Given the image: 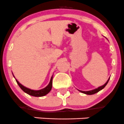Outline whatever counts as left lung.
I'll return each mask as SVG.
<instances>
[{
    "label": "left lung",
    "mask_w": 124,
    "mask_h": 124,
    "mask_svg": "<svg viewBox=\"0 0 124 124\" xmlns=\"http://www.w3.org/2000/svg\"><path fill=\"white\" fill-rule=\"evenodd\" d=\"M109 79H110V78L107 80V81L106 82V83H105L104 85L100 86V87H97V88L95 89L91 90V91H80V90H78V91H79L80 92H82V93H85V94H86V95H93V94H94V93H97V92H98L100 91H101V90H102V89L105 87V86L107 85V84L108 83V81H109Z\"/></svg>",
    "instance_id": "1"
}]
</instances>
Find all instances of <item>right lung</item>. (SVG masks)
Instances as JSON below:
<instances>
[{"instance_id": "obj_1", "label": "right lung", "mask_w": 124, "mask_h": 124, "mask_svg": "<svg viewBox=\"0 0 124 124\" xmlns=\"http://www.w3.org/2000/svg\"><path fill=\"white\" fill-rule=\"evenodd\" d=\"M13 76L14 77V75ZM52 80H53V76H52V77H51L50 81V83H48V85L46 86V87H44V88L42 89L38 90V91H36V90H32L29 88H27V87H25V86L22 85L21 83H20L19 82H18L17 79H16V82H17V84L18 85V86L20 87V88L23 90L25 93H27V94L30 95L31 96H33V97H43V96L46 95H47V93H49L50 91H51V89H52Z\"/></svg>"}]
</instances>
